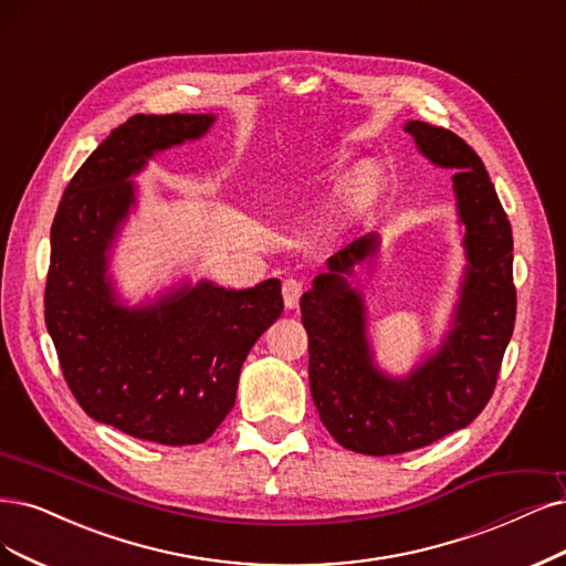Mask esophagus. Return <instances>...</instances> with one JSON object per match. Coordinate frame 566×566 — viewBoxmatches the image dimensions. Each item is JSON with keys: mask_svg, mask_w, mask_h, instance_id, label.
Instances as JSON below:
<instances>
[{"mask_svg": "<svg viewBox=\"0 0 566 566\" xmlns=\"http://www.w3.org/2000/svg\"><path fill=\"white\" fill-rule=\"evenodd\" d=\"M282 296H284V305L289 310H296L301 303V296H303V284L298 280H284Z\"/></svg>", "mask_w": 566, "mask_h": 566, "instance_id": "obj_1", "label": "esophagus"}]
</instances>
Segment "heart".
<instances>
[{"label": "heart", "mask_w": 566, "mask_h": 566, "mask_svg": "<svg viewBox=\"0 0 566 566\" xmlns=\"http://www.w3.org/2000/svg\"><path fill=\"white\" fill-rule=\"evenodd\" d=\"M364 186H373V179L368 177V179H364Z\"/></svg>", "instance_id": "b5f03b06"}]
</instances>
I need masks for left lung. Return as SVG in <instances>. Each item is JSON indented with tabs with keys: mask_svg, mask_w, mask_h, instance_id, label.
I'll list each match as a JSON object with an SVG mask.
<instances>
[{
	"mask_svg": "<svg viewBox=\"0 0 566 566\" xmlns=\"http://www.w3.org/2000/svg\"><path fill=\"white\" fill-rule=\"evenodd\" d=\"M403 130L429 163L454 170L467 268L441 345L403 378L375 364L366 301L349 277L378 259V233L336 251L301 298L312 401L343 448L373 457L424 448L471 424L494 391L515 324L511 223L483 160L446 128L408 120Z\"/></svg>",
	"mask_w": 566,
	"mask_h": 566,
	"instance_id": "1",
	"label": "left lung"
}]
</instances>
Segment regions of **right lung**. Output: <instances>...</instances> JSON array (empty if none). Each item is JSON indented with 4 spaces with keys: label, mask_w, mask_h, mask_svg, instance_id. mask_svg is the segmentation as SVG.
<instances>
[{
    "label": "right lung",
    "mask_w": 566,
    "mask_h": 566,
    "mask_svg": "<svg viewBox=\"0 0 566 566\" xmlns=\"http://www.w3.org/2000/svg\"><path fill=\"white\" fill-rule=\"evenodd\" d=\"M214 114H137L78 167L51 226L46 328L62 375L93 420L160 446L207 441L235 406L249 349L282 310V282L226 289L181 280L123 303L109 272L133 181L156 154L200 139Z\"/></svg>",
    "instance_id": "obj_1"
}]
</instances>
